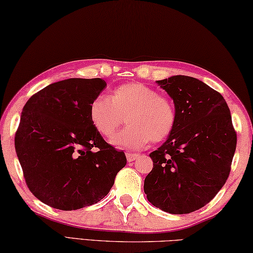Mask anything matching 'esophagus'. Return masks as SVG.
<instances>
[{
  "label": "esophagus",
  "instance_id": "esophagus-1",
  "mask_svg": "<svg viewBox=\"0 0 253 253\" xmlns=\"http://www.w3.org/2000/svg\"><path fill=\"white\" fill-rule=\"evenodd\" d=\"M126 158H127V161L128 162H133V161H135L136 159L138 158V154H136V153H126Z\"/></svg>",
  "mask_w": 253,
  "mask_h": 253
}]
</instances>
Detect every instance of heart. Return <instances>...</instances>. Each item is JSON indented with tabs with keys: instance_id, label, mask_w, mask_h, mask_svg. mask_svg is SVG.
Wrapping results in <instances>:
<instances>
[{
	"instance_id": "heart-1",
	"label": "heart",
	"mask_w": 253,
	"mask_h": 253,
	"mask_svg": "<svg viewBox=\"0 0 253 253\" xmlns=\"http://www.w3.org/2000/svg\"><path fill=\"white\" fill-rule=\"evenodd\" d=\"M126 117L128 127L114 138V145L139 150L151 141L161 142L175 125L173 102L142 83L118 86L108 97H98L90 106V119L103 137L111 138Z\"/></svg>"
}]
</instances>
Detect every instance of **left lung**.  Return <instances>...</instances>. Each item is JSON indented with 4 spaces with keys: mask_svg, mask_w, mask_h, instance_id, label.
<instances>
[{
    "mask_svg": "<svg viewBox=\"0 0 253 253\" xmlns=\"http://www.w3.org/2000/svg\"><path fill=\"white\" fill-rule=\"evenodd\" d=\"M156 83L173 100L177 118L167 141L150 154L153 169L144 191L160 210L189 214L210 203L226 182L236 133L226 101L207 84L186 75Z\"/></svg>",
    "mask_w": 253,
    "mask_h": 253,
    "instance_id": "left-lung-1",
    "label": "left lung"
}]
</instances>
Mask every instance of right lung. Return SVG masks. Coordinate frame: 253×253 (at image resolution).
I'll return each instance as SVG.
<instances>
[{"label":"right lung","mask_w":253,"mask_h":253,"mask_svg":"<svg viewBox=\"0 0 253 253\" xmlns=\"http://www.w3.org/2000/svg\"><path fill=\"white\" fill-rule=\"evenodd\" d=\"M107 86L102 79H67L28 100L14 145L29 190L62 211L93 205L108 195L126 156L102 138L90 106Z\"/></svg>","instance_id":"obj_1"}]
</instances>
